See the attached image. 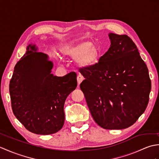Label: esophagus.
<instances>
[{
  "label": "esophagus",
  "mask_w": 159,
  "mask_h": 159,
  "mask_svg": "<svg viewBox=\"0 0 159 159\" xmlns=\"http://www.w3.org/2000/svg\"><path fill=\"white\" fill-rule=\"evenodd\" d=\"M83 80V76H81V75H79L77 76V81H78V84H79V85H80V83H81L82 81Z\"/></svg>",
  "instance_id": "1"
}]
</instances>
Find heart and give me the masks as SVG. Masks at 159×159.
Returning <instances> with one entry per match:
<instances>
[{"label":"heart","instance_id":"obj_1","mask_svg":"<svg viewBox=\"0 0 159 159\" xmlns=\"http://www.w3.org/2000/svg\"><path fill=\"white\" fill-rule=\"evenodd\" d=\"M61 51L67 57L73 59H77V64L82 67H92L98 61V49L91 42L67 46Z\"/></svg>","mask_w":159,"mask_h":159}]
</instances>
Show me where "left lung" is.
I'll return each mask as SVG.
<instances>
[{"label":"left lung","mask_w":159,"mask_h":159,"mask_svg":"<svg viewBox=\"0 0 159 159\" xmlns=\"http://www.w3.org/2000/svg\"><path fill=\"white\" fill-rule=\"evenodd\" d=\"M111 46L90 67L79 70L80 87L94 121L104 129L132 126L149 102L151 80L146 64L126 35L110 33Z\"/></svg>","instance_id":"obj_1"}]
</instances>
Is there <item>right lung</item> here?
I'll return each mask as SVG.
<instances>
[{
  "instance_id": "1",
  "label": "right lung",
  "mask_w": 159,
  "mask_h": 159,
  "mask_svg": "<svg viewBox=\"0 0 159 159\" xmlns=\"http://www.w3.org/2000/svg\"><path fill=\"white\" fill-rule=\"evenodd\" d=\"M48 55L29 45L15 66L9 83L11 108L16 117L29 131L50 134L61 129L65 121L64 103L77 87L76 74L64 76L51 74Z\"/></svg>"
}]
</instances>
